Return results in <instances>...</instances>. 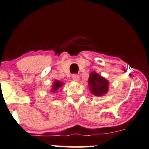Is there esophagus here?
Instances as JSON below:
<instances>
[{"label": "esophagus", "mask_w": 149, "mask_h": 149, "mask_svg": "<svg viewBox=\"0 0 149 149\" xmlns=\"http://www.w3.org/2000/svg\"><path fill=\"white\" fill-rule=\"evenodd\" d=\"M72 78L74 81H79V75L74 74H73V75H72Z\"/></svg>", "instance_id": "obj_1"}]
</instances>
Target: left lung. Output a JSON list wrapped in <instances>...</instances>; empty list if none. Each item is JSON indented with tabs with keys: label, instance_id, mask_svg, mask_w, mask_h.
Listing matches in <instances>:
<instances>
[{
	"label": "left lung",
	"instance_id": "obj_1",
	"mask_svg": "<svg viewBox=\"0 0 149 149\" xmlns=\"http://www.w3.org/2000/svg\"><path fill=\"white\" fill-rule=\"evenodd\" d=\"M88 84L91 93L95 96L104 95L108 91L109 81L95 72L90 74Z\"/></svg>",
	"mask_w": 149,
	"mask_h": 149
}]
</instances>
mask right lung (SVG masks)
<instances>
[{"label": "right lung", "mask_w": 149, "mask_h": 149, "mask_svg": "<svg viewBox=\"0 0 149 149\" xmlns=\"http://www.w3.org/2000/svg\"><path fill=\"white\" fill-rule=\"evenodd\" d=\"M63 84L62 82H61L59 81H55L53 83V88H52V92H53V93H56V92H57V90L60 87H61Z\"/></svg>", "instance_id": "obj_1"}]
</instances>
